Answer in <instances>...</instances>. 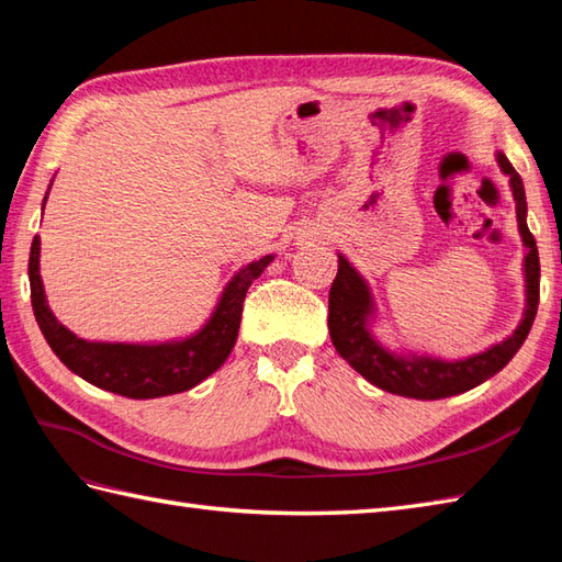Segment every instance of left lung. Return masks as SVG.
I'll return each mask as SVG.
<instances>
[{"instance_id":"8db88e82","label":"left lung","mask_w":562,"mask_h":562,"mask_svg":"<svg viewBox=\"0 0 562 562\" xmlns=\"http://www.w3.org/2000/svg\"><path fill=\"white\" fill-rule=\"evenodd\" d=\"M497 164L503 173L509 176L512 195L517 202L519 234L524 246H527V256H524L527 308H524L521 324L503 342L493 345L485 352L465 357V360L447 362L427 355H396L386 350L369 330V324L374 318L372 292H369L364 278L350 266L348 258L338 254V274L328 294L330 340L342 360H348L355 372L362 374L369 384L417 401L457 396V393L479 386L485 379L497 374L527 340L536 318V308H539V248H536V238L527 226V195H524L521 178L503 151H497Z\"/></svg>"}]
</instances>
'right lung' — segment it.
<instances>
[{
  "mask_svg": "<svg viewBox=\"0 0 562 562\" xmlns=\"http://www.w3.org/2000/svg\"><path fill=\"white\" fill-rule=\"evenodd\" d=\"M272 258L274 256H262L234 274L210 321L195 336L159 345L89 342L59 324L47 306L41 280V236H35L29 258L31 304L47 345L59 357V362L77 376L125 398H161L198 386L202 379L224 364L238 336L250 282L258 280Z\"/></svg>",
  "mask_w": 562,
  "mask_h": 562,
  "instance_id": "1",
  "label": "right lung"
}]
</instances>
